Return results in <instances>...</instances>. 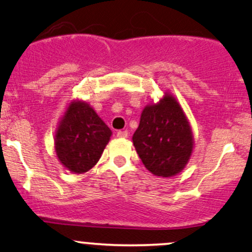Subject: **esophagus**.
Segmentation results:
<instances>
[{"mask_svg":"<svg viewBox=\"0 0 252 252\" xmlns=\"http://www.w3.org/2000/svg\"><path fill=\"white\" fill-rule=\"evenodd\" d=\"M117 136L122 137V139H124V137H128V130H119V131H117Z\"/></svg>","mask_w":252,"mask_h":252,"instance_id":"34e87169","label":"esophagus"}]
</instances>
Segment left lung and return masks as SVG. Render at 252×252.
<instances>
[{
  "mask_svg": "<svg viewBox=\"0 0 252 252\" xmlns=\"http://www.w3.org/2000/svg\"><path fill=\"white\" fill-rule=\"evenodd\" d=\"M133 142L147 170L157 176H174L185 168L192 153V131L171 95L145 107Z\"/></svg>",
  "mask_w": 252,
  "mask_h": 252,
  "instance_id": "1",
  "label": "left lung"
}]
</instances>
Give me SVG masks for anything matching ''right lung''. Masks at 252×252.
Segmentation results:
<instances>
[{
	"label": "right lung",
	"instance_id": "add662e5",
	"mask_svg": "<svg viewBox=\"0 0 252 252\" xmlns=\"http://www.w3.org/2000/svg\"><path fill=\"white\" fill-rule=\"evenodd\" d=\"M110 136V128L91 106L81 101L73 102L58 128L57 156L72 173H86L100 159Z\"/></svg>",
	"mask_w": 252,
	"mask_h": 252
}]
</instances>
